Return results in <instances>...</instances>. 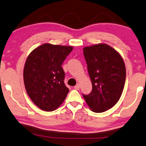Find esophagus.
Here are the masks:
<instances>
[{
  "mask_svg": "<svg viewBox=\"0 0 146 146\" xmlns=\"http://www.w3.org/2000/svg\"><path fill=\"white\" fill-rule=\"evenodd\" d=\"M80 85L79 84H78L76 86H74V88L75 89V90H79V89H80Z\"/></svg>",
  "mask_w": 146,
  "mask_h": 146,
  "instance_id": "obj_1",
  "label": "esophagus"
}]
</instances>
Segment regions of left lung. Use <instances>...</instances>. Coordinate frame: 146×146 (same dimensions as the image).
<instances>
[{"instance_id": "1", "label": "left lung", "mask_w": 146, "mask_h": 146, "mask_svg": "<svg viewBox=\"0 0 146 146\" xmlns=\"http://www.w3.org/2000/svg\"><path fill=\"white\" fill-rule=\"evenodd\" d=\"M83 50L92 85L90 94L83 96L92 111L104 112L113 108L122 95L125 64L120 54L105 43L85 47Z\"/></svg>"}]
</instances>
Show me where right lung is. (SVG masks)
<instances>
[{"label": "right lung", "mask_w": 146, "mask_h": 146, "mask_svg": "<svg viewBox=\"0 0 146 146\" xmlns=\"http://www.w3.org/2000/svg\"><path fill=\"white\" fill-rule=\"evenodd\" d=\"M71 46L43 44L28 56L24 68V82L28 95L38 108L52 111L65 99L68 91L64 83L62 64Z\"/></svg>", "instance_id": "1"}]
</instances>
